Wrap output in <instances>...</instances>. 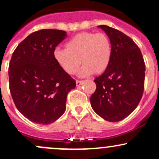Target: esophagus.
Returning a JSON list of instances; mask_svg holds the SVG:
<instances>
[{"mask_svg": "<svg viewBox=\"0 0 159 159\" xmlns=\"http://www.w3.org/2000/svg\"><path fill=\"white\" fill-rule=\"evenodd\" d=\"M82 84H83V81H76V85H77V87H80Z\"/></svg>", "mask_w": 159, "mask_h": 159, "instance_id": "1", "label": "esophagus"}]
</instances>
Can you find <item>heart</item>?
I'll list each match as a JSON object with an SVG mask.
<instances>
[{"instance_id":"heart-1","label":"heart","mask_w":159,"mask_h":159,"mask_svg":"<svg viewBox=\"0 0 159 159\" xmlns=\"http://www.w3.org/2000/svg\"><path fill=\"white\" fill-rule=\"evenodd\" d=\"M66 48H56L54 57L62 69L73 75L81 63L78 76L87 77L93 72L102 73L108 67L112 56V47L108 36L104 33L82 32L66 43Z\"/></svg>"}]
</instances>
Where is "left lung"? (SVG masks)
<instances>
[{
  "mask_svg": "<svg viewBox=\"0 0 159 159\" xmlns=\"http://www.w3.org/2000/svg\"><path fill=\"white\" fill-rule=\"evenodd\" d=\"M98 27L108 36L112 56L106 70L94 80L96 90L90 97L91 107L104 120L119 122L141 99L145 64L140 48L130 37L107 25Z\"/></svg>",
  "mask_w": 159,
  "mask_h": 159,
  "instance_id": "obj_1",
  "label": "left lung"
}]
</instances>
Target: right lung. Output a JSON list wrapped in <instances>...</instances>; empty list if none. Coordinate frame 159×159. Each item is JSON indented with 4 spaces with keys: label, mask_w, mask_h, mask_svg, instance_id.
<instances>
[{
    "label": "right lung",
    "mask_w": 159,
    "mask_h": 159,
    "mask_svg": "<svg viewBox=\"0 0 159 159\" xmlns=\"http://www.w3.org/2000/svg\"><path fill=\"white\" fill-rule=\"evenodd\" d=\"M63 30H40L18 45L9 66L10 90L16 107L34 123L48 125L64 114L68 93L75 81L54 57L66 37Z\"/></svg>",
    "instance_id": "right-lung-1"
}]
</instances>
